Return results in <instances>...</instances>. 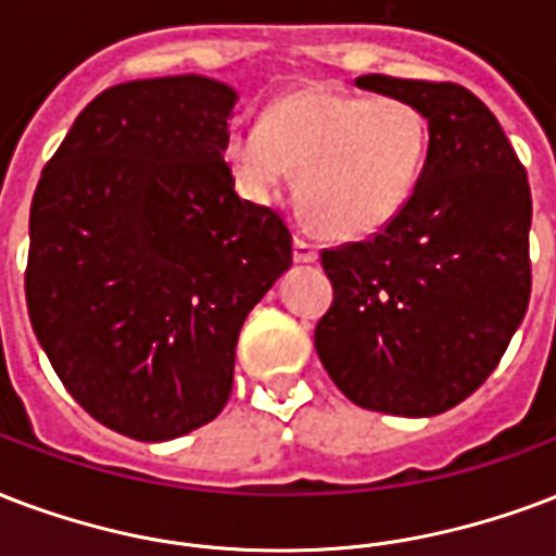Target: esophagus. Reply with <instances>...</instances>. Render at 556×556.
<instances>
[{"mask_svg":"<svg viewBox=\"0 0 556 556\" xmlns=\"http://www.w3.org/2000/svg\"><path fill=\"white\" fill-rule=\"evenodd\" d=\"M294 262H317V248L303 236H294Z\"/></svg>","mask_w":556,"mask_h":556,"instance_id":"1","label":"esophagus"}]
</instances>
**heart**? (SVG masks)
<instances>
[{"mask_svg": "<svg viewBox=\"0 0 556 556\" xmlns=\"http://www.w3.org/2000/svg\"><path fill=\"white\" fill-rule=\"evenodd\" d=\"M429 122L410 101L306 87L260 122H239L224 160L241 192L270 201L296 172V201L332 236L358 239L391 224L417 189Z\"/></svg>", "mask_w": 556, "mask_h": 556, "instance_id": "heart-1", "label": "heart"}]
</instances>
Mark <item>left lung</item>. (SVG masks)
<instances>
[{"label": "left lung", "mask_w": 556, "mask_h": 556, "mask_svg": "<svg viewBox=\"0 0 556 556\" xmlns=\"http://www.w3.org/2000/svg\"><path fill=\"white\" fill-rule=\"evenodd\" d=\"M410 101L429 154L405 210L372 239L324 250L334 300L315 346L346 400L434 417L502 362L531 300V186L484 101L448 80L355 78Z\"/></svg>", "instance_id": "8db88e82"}]
</instances>
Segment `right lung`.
<instances>
[{"label":"right lung","instance_id":"1","mask_svg":"<svg viewBox=\"0 0 556 556\" xmlns=\"http://www.w3.org/2000/svg\"><path fill=\"white\" fill-rule=\"evenodd\" d=\"M236 90L203 75L116 84L80 110L31 201L25 300L63 388L125 438L222 414L250 308L291 268L282 215L236 194Z\"/></svg>","mask_w":556,"mask_h":556}]
</instances>
